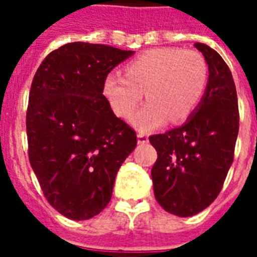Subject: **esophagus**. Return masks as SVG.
I'll list each match as a JSON object with an SVG mask.
<instances>
[{
	"instance_id": "34e87169",
	"label": "esophagus",
	"mask_w": 257,
	"mask_h": 257,
	"mask_svg": "<svg viewBox=\"0 0 257 257\" xmlns=\"http://www.w3.org/2000/svg\"><path fill=\"white\" fill-rule=\"evenodd\" d=\"M148 141H149V139L147 136H145L144 133H139V135H137V143H139V144H140V145L147 144Z\"/></svg>"
}]
</instances>
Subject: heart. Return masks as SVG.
<instances>
[{
	"instance_id": "1",
	"label": "heart",
	"mask_w": 257,
	"mask_h": 257,
	"mask_svg": "<svg viewBox=\"0 0 257 257\" xmlns=\"http://www.w3.org/2000/svg\"><path fill=\"white\" fill-rule=\"evenodd\" d=\"M207 74V62L197 52L155 48L131 60L125 76L108 74L104 94L117 116L129 118L145 92L149 101L133 117V125L148 132L167 120H187L203 96Z\"/></svg>"
}]
</instances>
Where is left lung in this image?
Here are the masks:
<instances>
[{
    "label": "left lung",
    "instance_id": "left-lung-1",
    "mask_svg": "<svg viewBox=\"0 0 257 257\" xmlns=\"http://www.w3.org/2000/svg\"><path fill=\"white\" fill-rule=\"evenodd\" d=\"M195 46L209 72L203 98L185 124L149 137L157 151L152 168L155 197L165 211L180 217L197 215L219 196L239 133L231 70L216 50L201 42Z\"/></svg>",
    "mask_w": 257,
    "mask_h": 257
}]
</instances>
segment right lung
<instances>
[{
	"instance_id": "right-lung-1",
	"label": "right lung",
	"mask_w": 257,
	"mask_h": 257,
	"mask_svg": "<svg viewBox=\"0 0 257 257\" xmlns=\"http://www.w3.org/2000/svg\"><path fill=\"white\" fill-rule=\"evenodd\" d=\"M133 53L70 42L48 54L34 74L29 161L46 200L68 219H92L108 205L117 172L136 148V132L102 94L105 77Z\"/></svg>"
}]
</instances>
